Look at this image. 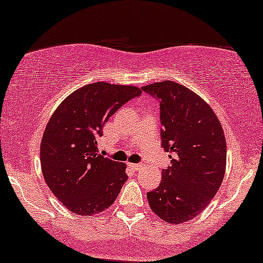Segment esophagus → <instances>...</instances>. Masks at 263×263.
Returning a JSON list of instances; mask_svg holds the SVG:
<instances>
[{"mask_svg":"<svg viewBox=\"0 0 263 263\" xmlns=\"http://www.w3.org/2000/svg\"><path fill=\"white\" fill-rule=\"evenodd\" d=\"M128 166L132 168V170H134V171H139V170H141V164H139V163H128Z\"/></svg>","mask_w":263,"mask_h":263,"instance_id":"34e87169","label":"esophagus"}]
</instances>
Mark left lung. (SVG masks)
Here are the masks:
<instances>
[{
  "label": "left lung",
  "instance_id": "left-lung-1",
  "mask_svg": "<svg viewBox=\"0 0 263 263\" xmlns=\"http://www.w3.org/2000/svg\"><path fill=\"white\" fill-rule=\"evenodd\" d=\"M141 89L160 101L162 147L173 154L160 185L147 193L148 205L170 224L191 221L210 205L224 178L221 122L202 97L173 80Z\"/></svg>",
  "mask_w": 263,
  "mask_h": 263
}]
</instances>
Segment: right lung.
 I'll list each match as a JSON object with an SVG mask.
<instances>
[{"instance_id":"add662e5","label":"right lung","mask_w":263,"mask_h":263,"mask_svg":"<svg viewBox=\"0 0 263 263\" xmlns=\"http://www.w3.org/2000/svg\"><path fill=\"white\" fill-rule=\"evenodd\" d=\"M141 93L133 85L97 82L67 96L51 116L40 145L41 171L61 203L79 216L112 206L128 179L125 163L97 151L102 128L121 107Z\"/></svg>"}]
</instances>
